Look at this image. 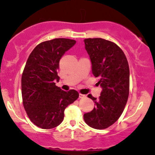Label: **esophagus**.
I'll return each mask as SVG.
<instances>
[{
  "label": "esophagus",
  "instance_id": "esophagus-1",
  "mask_svg": "<svg viewBox=\"0 0 155 155\" xmlns=\"http://www.w3.org/2000/svg\"><path fill=\"white\" fill-rule=\"evenodd\" d=\"M79 97L80 99H83V98H85L86 97V95H84V94H79Z\"/></svg>",
  "mask_w": 155,
  "mask_h": 155
}]
</instances>
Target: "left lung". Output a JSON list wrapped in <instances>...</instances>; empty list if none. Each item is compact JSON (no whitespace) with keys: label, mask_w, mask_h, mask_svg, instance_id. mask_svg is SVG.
<instances>
[{"label":"left lung","mask_w":155,"mask_h":155,"mask_svg":"<svg viewBox=\"0 0 155 155\" xmlns=\"http://www.w3.org/2000/svg\"><path fill=\"white\" fill-rule=\"evenodd\" d=\"M85 49L92 62V73L102 87L98 99L90 94L95 103L92 111L84 114L89 126L101 130L113 125L124 111L128 101L130 71L121 48L101 38L84 39Z\"/></svg>","instance_id":"8db88e82"}]
</instances>
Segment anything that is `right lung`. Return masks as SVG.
Segmentation results:
<instances>
[{
    "label": "right lung",
    "mask_w": 155,
    "mask_h": 155,
    "mask_svg": "<svg viewBox=\"0 0 155 155\" xmlns=\"http://www.w3.org/2000/svg\"><path fill=\"white\" fill-rule=\"evenodd\" d=\"M75 40L58 38L43 41L29 55L23 71L22 103L31 122L42 129H51L62 123L64 111L79 97L75 90L65 92L56 86L59 80V61Z\"/></svg>",
    "instance_id": "obj_1"
}]
</instances>
